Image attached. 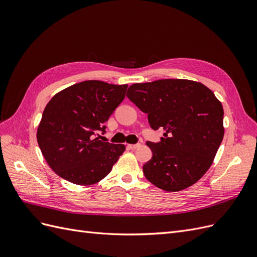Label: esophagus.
I'll use <instances>...</instances> for the list:
<instances>
[{
	"label": "esophagus",
	"mask_w": 257,
	"mask_h": 257,
	"mask_svg": "<svg viewBox=\"0 0 257 257\" xmlns=\"http://www.w3.org/2000/svg\"><path fill=\"white\" fill-rule=\"evenodd\" d=\"M141 146H142L141 144H135V145H127V147L130 148V149H133V150L137 149V148H139V147H141Z\"/></svg>",
	"instance_id": "esophagus-1"
}]
</instances>
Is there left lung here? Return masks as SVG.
Listing matches in <instances>:
<instances>
[{
    "mask_svg": "<svg viewBox=\"0 0 257 257\" xmlns=\"http://www.w3.org/2000/svg\"><path fill=\"white\" fill-rule=\"evenodd\" d=\"M126 96L148 113L153 130L165 131L161 143L147 142L153 154L144 165L147 180L166 192L195 184L224 136V110L214 93L197 81L161 79L132 84Z\"/></svg>",
    "mask_w": 257,
    "mask_h": 257,
    "instance_id": "1",
    "label": "left lung"
}]
</instances>
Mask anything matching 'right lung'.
<instances>
[{
	"label": "right lung",
	"instance_id": "add662e5",
	"mask_svg": "<svg viewBox=\"0 0 257 257\" xmlns=\"http://www.w3.org/2000/svg\"><path fill=\"white\" fill-rule=\"evenodd\" d=\"M127 84L99 80L75 83L46 105L37 127V143L46 162L61 178L78 185L99 182L125 151L121 144L103 143L95 135L125 97Z\"/></svg>",
	"mask_w": 257,
	"mask_h": 257
}]
</instances>
